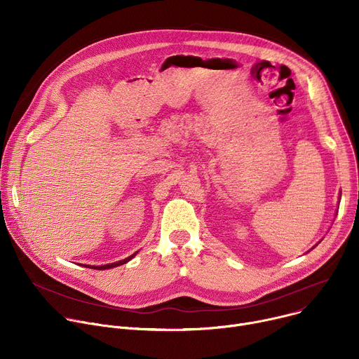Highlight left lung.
<instances>
[{
    "mask_svg": "<svg viewBox=\"0 0 359 359\" xmlns=\"http://www.w3.org/2000/svg\"><path fill=\"white\" fill-rule=\"evenodd\" d=\"M339 198H341V196H339ZM318 243H320V241H318ZM318 243H317V244H318ZM317 244H316V245H317ZM316 245H314V247H316ZM314 247H313V248H314Z\"/></svg>",
    "mask_w": 359,
    "mask_h": 359,
    "instance_id": "1",
    "label": "left lung"
}]
</instances>
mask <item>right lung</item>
Instances as JSON below:
<instances>
[{"label":"right lung","mask_w":359,"mask_h":359,"mask_svg":"<svg viewBox=\"0 0 359 359\" xmlns=\"http://www.w3.org/2000/svg\"><path fill=\"white\" fill-rule=\"evenodd\" d=\"M136 254H137V251H136V252H133L132 255H129V257H126V259H123V260H121V262H116V263L104 264V266H85V267H88V269H93V270H109V269H114V267H118V266L126 264L128 262H130V260L135 257Z\"/></svg>","instance_id":"1"}]
</instances>
